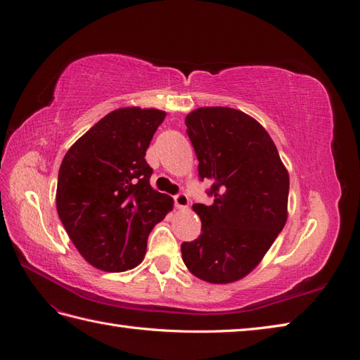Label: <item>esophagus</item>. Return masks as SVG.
Masks as SVG:
<instances>
[{"label":"esophagus","mask_w":360,"mask_h":360,"mask_svg":"<svg viewBox=\"0 0 360 360\" xmlns=\"http://www.w3.org/2000/svg\"><path fill=\"white\" fill-rule=\"evenodd\" d=\"M174 204H176L177 209H188L189 207V198L186 193H179L174 197Z\"/></svg>","instance_id":"esophagus-1"}]
</instances>
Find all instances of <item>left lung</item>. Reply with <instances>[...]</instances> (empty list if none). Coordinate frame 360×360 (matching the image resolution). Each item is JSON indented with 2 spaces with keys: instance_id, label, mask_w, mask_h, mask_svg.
<instances>
[{
  "instance_id": "obj_1",
  "label": "left lung",
  "mask_w": 360,
  "mask_h": 360,
  "mask_svg": "<svg viewBox=\"0 0 360 360\" xmlns=\"http://www.w3.org/2000/svg\"><path fill=\"white\" fill-rule=\"evenodd\" d=\"M184 123L214 201L192 205L201 234L181 245V257L197 278L230 284L259 264L284 228L288 171L266 129L242 111L204 106Z\"/></svg>"
}]
</instances>
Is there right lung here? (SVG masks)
<instances>
[{
  "instance_id": "obj_1",
  "label": "right lung",
  "mask_w": 360,
  "mask_h": 360,
  "mask_svg": "<svg viewBox=\"0 0 360 360\" xmlns=\"http://www.w3.org/2000/svg\"><path fill=\"white\" fill-rule=\"evenodd\" d=\"M167 112L120 108L69 148L57 184V212L86 263L124 271L144 259L147 238L174 201L150 186L146 151Z\"/></svg>"
}]
</instances>
